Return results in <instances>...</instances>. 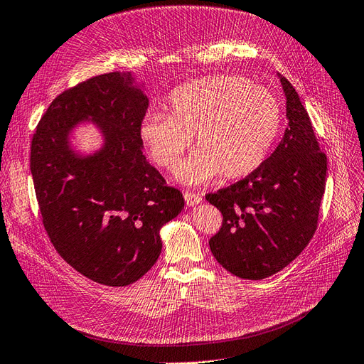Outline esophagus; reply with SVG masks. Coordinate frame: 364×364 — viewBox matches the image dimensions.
<instances>
[{"instance_id":"esophagus-1","label":"esophagus","mask_w":364,"mask_h":364,"mask_svg":"<svg viewBox=\"0 0 364 364\" xmlns=\"http://www.w3.org/2000/svg\"><path fill=\"white\" fill-rule=\"evenodd\" d=\"M183 197H185V202H186V206H196L202 203V196L199 193H191V191H185L183 193Z\"/></svg>"}]
</instances>
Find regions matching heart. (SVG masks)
<instances>
[{"instance_id": "1", "label": "heart", "mask_w": 364, "mask_h": 364, "mask_svg": "<svg viewBox=\"0 0 364 364\" xmlns=\"http://www.w3.org/2000/svg\"><path fill=\"white\" fill-rule=\"evenodd\" d=\"M281 127V107L266 87L237 75H213L176 87L170 114L150 112L139 138L158 167L173 171L193 144L199 147L178 171L186 185L222 174L240 179L261 167Z\"/></svg>"}]
</instances>
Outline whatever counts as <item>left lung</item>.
<instances>
[{
  "instance_id": "8db88e82",
  "label": "left lung",
  "mask_w": 364,
  "mask_h": 364,
  "mask_svg": "<svg viewBox=\"0 0 364 364\" xmlns=\"http://www.w3.org/2000/svg\"><path fill=\"white\" fill-rule=\"evenodd\" d=\"M278 77L289 119L278 147L247 178L206 196L223 215L209 247L241 279L272 277L299 255L314 235L325 193L326 155L299 95Z\"/></svg>"
}]
</instances>
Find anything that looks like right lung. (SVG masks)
Instances as JSON below:
<instances>
[{
  "instance_id": "1",
  "label": "right lung",
  "mask_w": 364,
  "mask_h": 364,
  "mask_svg": "<svg viewBox=\"0 0 364 364\" xmlns=\"http://www.w3.org/2000/svg\"><path fill=\"white\" fill-rule=\"evenodd\" d=\"M149 107L132 73L92 77L54 98L31 141L30 170L47 234L71 267L98 284L124 287L153 267L161 229L183 209L142 155ZM94 124L102 147L75 151V127Z\"/></svg>"
}]
</instances>
